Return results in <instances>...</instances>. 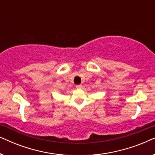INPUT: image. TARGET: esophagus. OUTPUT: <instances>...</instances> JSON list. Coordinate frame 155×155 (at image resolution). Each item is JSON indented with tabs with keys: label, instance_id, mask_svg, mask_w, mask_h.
<instances>
[{
	"label": "esophagus",
	"instance_id": "1",
	"mask_svg": "<svg viewBox=\"0 0 155 155\" xmlns=\"http://www.w3.org/2000/svg\"><path fill=\"white\" fill-rule=\"evenodd\" d=\"M82 84H78V85H76V88L80 89V88H82Z\"/></svg>",
	"mask_w": 155,
	"mask_h": 155
}]
</instances>
